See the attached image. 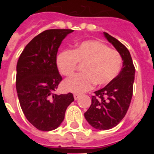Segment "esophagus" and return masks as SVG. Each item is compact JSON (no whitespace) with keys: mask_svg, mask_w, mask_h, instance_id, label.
<instances>
[{"mask_svg":"<svg viewBox=\"0 0 154 154\" xmlns=\"http://www.w3.org/2000/svg\"><path fill=\"white\" fill-rule=\"evenodd\" d=\"M79 97H80V95H79V94H74L75 100H77V99H78Z\"/></svg>","mask_w":154,"mask_h":154,"instance_id":"esophagus-1","label":"esophagus"}]
</instances>
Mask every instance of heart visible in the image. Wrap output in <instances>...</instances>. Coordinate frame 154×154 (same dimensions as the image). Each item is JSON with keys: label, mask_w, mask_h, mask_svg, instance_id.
<instances>
[{"label": "heart", "mask_w": 154, "mask_h": 154, "mask_svg": "<svg viewBox=\"0 0 154 154\" xmlns=\"http://www.w3.org/2000/svg\"><path fill=\"white\" fill-rule=\"evenodd\" d=\"M78 62L84 65V73L65 80L63 87L69 92L81 93L89 90L94 83L102 86L112 82L120 71L122 58L117 51L94 40L82 42L74 51H62L56 58L57 68L65 76L75 72Z\"/></svg>", "instance_id": "obj_1"}]
</instances>
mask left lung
Segmentation results:
<instances>
[{"label": "left lung", "mask_w": 154, "mask_h": 154, "mask_svg": "<svg viewBox=\"0 0 154 154\" xmlns=\"http://www.w3.org/2000/svg\"><path fill=\"white\" fill-rule=\"evenodd\" d=\"M103 35L119 53L123 67L112 82L95 92L90 107L84 116L92 127L106 130L119 124L126 114L133 96L135 68L126 46L106 32Z\"/></svg>", "instance_id": "8db88e82"}]
</instances>
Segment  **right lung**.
Here are the masks:
<instances>
[{
  "label": "right lung",
  "mask_w": 154,
  "mask_h": 154,
  "mask_svg": "<svg viewBox=\"0 0 154 154\" xmlns=\"http://www.w3.org/2000/svg\"><path fill=\"white\" fill-rule=\"evenodd\" d=\"M71 29H50L35 37L18 58L16 89L25 117L38 130L51 131L60 126L72 93H55L62 78L56 65L58 48Z\"/></svg>",
  "instance_id": "add662e5"
}]
</instances>
